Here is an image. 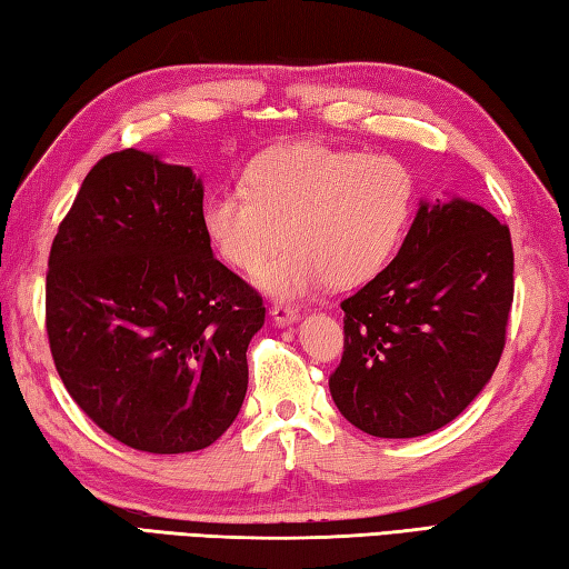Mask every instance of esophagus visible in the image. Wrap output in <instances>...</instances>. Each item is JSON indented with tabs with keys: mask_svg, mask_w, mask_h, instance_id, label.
Listing matches in <instances>:
<instances>
[{
	"mask_svg": "<svg viewBox=\"0 0 569 569\" xmlns=\"http://www.w3.org/2000/svg\"><path fill=\"white\" fill-rule=\"evenodd\" d=\"M271 318H273L276 326L286 328V326H293V322H298L300 313H298L296 308H291V306H281V303H276V306L271 308Z\"/></svg>",
	"mask_w": 569,
	"mask_h": 569,
	"instance_id": "1",
	"label": "esophagus"
}]
</instances>
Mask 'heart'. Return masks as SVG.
Here are the masks:
<instances>
[{
	"label": "heart",
	"instance_id": "1",
	"mask_svg": "<svg viewBox=\"0 0 569 569\" xmlns=\"http://www.w3.org/2000/svg\"><path fill=\"white\" fill-rule=\"evenodd\" d=\"M241 189H219L202 207V227L221 259L243 273L284 231V251L256 276L261 291L298 300L370 281L392 259L411 209V180L392 158H362L316 142L259 154Z\"/></svg>",
	"mask_w": 569,
	"mask_h": 569
}]
</instances>
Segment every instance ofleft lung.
Wrapping results in <instances>:
<instances>
[{"label":"left lung","instance_id":"8db88e82","mask_svg":"<svg viewBox=\"0 0 569 569\" xmlns=\"http://www.w3.org/2000/svg\"><path fill=\"white\" fill-rule=\"evenodd\" d=\"M513 306L508 227L463 197L421 199L402 249L345 298V352L330 375L340 415L380 439L447 427L483 392Z\"/></svg>","mask_w":569,"mask_h":569}]
</instances>
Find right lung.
I'll list each match as a JSON object with an SVG mask.
<instances>
[{
	"label": "right lung",
	"mask_w": 569,
	"mask_h": 569,
	"mask_svg": "<svg viewBox=\"0 0 569 569\" xmlns=\"http://www.w3.org/2000/svg\"><path fill=\"white\" fill-rule=\"evenodd\" d=\"M192 167L100 160L56 233L47 332L61 380L130 449L187 453L224 433L249 387L261 296L214 259Z\"/></svg>",
	"instance_id": "obj_1"
}]
</instances>
